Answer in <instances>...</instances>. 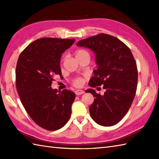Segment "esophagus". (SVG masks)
<instances>
[{"label":"esophagus","instance_id":"1","mask_svg":"<svg viewBox=\"0 0 159 159\" xmlns=\"http://www.w3.org/2000/svg\"><path fill=\"white\" fill-rule=\"evenodd\" d=\"M75 93H76V95H81V94H83V93H84V91L83 90H81V89H76V90H75Z\"/></svg>","mask_w":159,"mask_h":159}]
</instances>
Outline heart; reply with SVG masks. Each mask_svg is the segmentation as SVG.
I'll return each instance as SVG.
<instances>
[{"mask_svg":"<svg viewBox=\"0 0 159 159\" xmlns=\"http://www.w3.org/2000/svg\"><path fill=\"white\" fill-rule=\"evenodd\" d=\"M84 55H88L87 52L84 50H79L75 52L76 58V57H80V56ZM83 82V80L82 78H80V77L76 78V79H74V85L75 86H80L82 85Z\"/></svg>","mask_w":159,"mask_h":159,"instance_id":"obj_1","label":"heart"}]
</instances>
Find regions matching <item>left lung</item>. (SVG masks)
<instances>
[{"label":"left lung","instance_id":"left-lung-1","mask_svg":"<svg viewBox=\"0 0 159 159\" xmlns=\"http://www.w3.org/2000/svg\"><path fill=\"white\" fill-rule=\"evenodd\" d=\"M76 46L95 54L97 69L89 85H103L105 89L104 95L92 89L85 91L95 98L89 107L90 116L100 126H113L127 113L135 96L138 72L133 54L119 39L104 33L80 40Z\"/></svg>","mask_w":159,"mask_h":159}]
</instances>
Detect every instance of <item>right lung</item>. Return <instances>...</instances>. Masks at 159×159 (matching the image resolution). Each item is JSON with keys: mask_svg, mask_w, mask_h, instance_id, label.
Listing matches in <instances>:
<instances>
[{"mask_svg": "<svg viewBox=\"0 0 159 159\" xmlns=\"http://www.w3.org/2000/svg\"><path fill=\"white\" fill-rule=\"evenodd\" d=\"M74 41L40 38L30 43L18 59L16 82L20 100L31 119L46 130L60 129L71 116L75 93L58 92L51 85L54 76H61V57Z\"/></svg>", "mask_w": 159, "mask_h": 159, "instance_id": "add662e5", "label": "right lung"}]
</instances>
